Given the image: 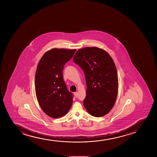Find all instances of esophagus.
Masks as SVG:
<instances>
[{
	"label": "esophagus",
	"instance_id": "esophagus-1",
	"mask_svg": "<svg viewBox=\"0 0 157 157\" xmlns=\"http://www.w3.org/2000/svg\"><path fill=\"white\" fill-rule=\"evenodd\" d=\"M74 96H75V97L76 98H78V92H74Z\"/></svg>",
	"mask_w": 157,
	"mask_h": 157
}]
</instances>
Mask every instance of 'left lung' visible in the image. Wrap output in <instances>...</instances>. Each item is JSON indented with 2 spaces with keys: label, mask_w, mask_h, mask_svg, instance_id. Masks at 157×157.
Returning <instances> with one entry per match:
<instances>
[{
  "label": "left lung",
  "mask_w": 157,
  "mask_h": 157,
  "mask_svg": "<svg viewBox=\"0 0 157 157\" xmlns=\"http://www.w3.org/2000/svg\"><path fill=\"white\" fill-rule=\"evenodd\" d=\"M73 61L85 74V109L94 117L108 114L115 103L118 89L117 69L112 57L103 49L86 47L76 52Z\"/></svg>",
  "instance_id": "obj_1"
}]
</instances>
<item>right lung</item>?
<instances>
[{"instance_id":"add662e5","label":"right lung","mask_w":157,"mask_h":157,"mask_svg":"<svg viewBox=\"0 0 157 157\" xmlns=\"http://www.w3.org/2000/svg\"><path fill=\"white\" fill-rule=\"evenodd\" d=\"M75 51L51 49L43 54L38 63L35 77L36 98L43 112L52 118L65 115L72 106L73 94L67 90L62 74L65 63Z\"/></svg>"}]
</instances>
